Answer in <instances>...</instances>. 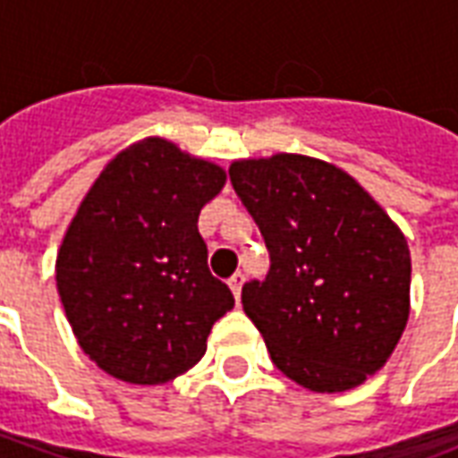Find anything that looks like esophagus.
<instances>
[{"label": "esophagus", "mask_w": 458, "mask_h": 458, "mask_svg": "<svg viewBox=\"0 0 458 458\" xmlns=\"http://www.w3.org/2000/svg\"><path fill=\"white\" fill-rule=\"evenodd\" d=\"M242 282H245V275H242V272H235V275L228 279V284H230V289H233L235 299H240V289H242Z\"/></svg>", "instance_id": "1"}]
</instances>
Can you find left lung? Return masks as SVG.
<instances>
[{"label":"left lung","instance_id":"8db88e82","mask_svg":"<svg viewBox=\"0 0 458 458\" xmlns=\"http://www.w3.org/2000/svg\"><path fill=\"white\" fill-rule=\"evenodd\" d=\"M230 183L269 252L267 277L242 287V309L272 363L314 393L365 383L410 317L400 228L353 176L301 154L235 161Z\"/></svg>","mask_w":458,"mask_h":458}]
</instances>
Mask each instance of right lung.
<instances>
[{"label": "right lung", "mask_w": 458, "mask_h": 458, "mask_svg": "<svg viewBox=\"0 0 458 458\" xmlns=\"http://www.w3.org/2000/svg\"><path fill=\"white\" fill-rule=\"evenodd\" d=\"M225 171L149 137L114 157L81 203L55 259L68 324L90 360L124 383L159 385L206 353L235 307L210 275L200 208Z\"/></svg>", "instance_id": "right-lung-1"}]
</instances>
